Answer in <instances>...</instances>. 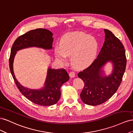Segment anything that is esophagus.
Listing matches in <instances>:
<instances>
[{
	"instance_id": "1",
	"label": "esophagus",
	"mask_w": 133,
	"mask_h": 133,
	"mask_svg": "<svg viewBox=\"0 0 133 133\" xmlns=\"http://www.w3.org/2000/svg\"><path fill=\"white\" fill-rule=\"evenodd\" d=\"M69 76H70V77H71V78L75 77V73L74 72L71 71L69 73Z\"/></svg>"
}]
</instances>
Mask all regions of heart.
Listing matches in <instances>:
<instances>
[{
  "instance_id": "b5f03b06",
  "label": "heart",
  "mask_w": 133,
  "mask_h": 133,
  "mask_svg": "<svg viewBox=\"0 0 133 133\" xmlns=\"http://www.w3.org/2000/svg\"><path fill=\"white\" fill-rule=\"evenodd\" d=\"M98 44L94 37L81 32H73L63 37L60 45L55 47L56 58L65 62L71 56V62L77 69H83L91 64L96 57Z\"/></svg>"
}]
</instances>
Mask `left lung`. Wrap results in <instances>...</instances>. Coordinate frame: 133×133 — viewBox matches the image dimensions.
<instances>
[{
	"mask_svg": "<svg viewBox=\"0 0 133 133\" xmlns=\"http://www.w3.org/2000/svg\"><path fill=\"white\" fill-rule=\"evenodd\" d=\"M105 42L97 58L78 77L84 82L80 97L85 104L96 106L109 100L118 89L125 70L127 58L122 43L109 30L104 29ZM113 64L112 72L105 75L102 70L108 62Z\"/></svg>",
	"mask_w": 133,
	"mask_h": 133,
	"instance_id": "1",
	"label": "left lung"
}]
</instances>
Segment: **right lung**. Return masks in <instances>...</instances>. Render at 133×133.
Returning a JSON list of instances; mask_svg holds the SVG:
<instances>
[{
  "label": "right lung",
  "instance_id": "obj_1",
  "mask_svg": "<svg viewBox=\"0 0 133 133\" xmlns=\"http://www.w3.org/2000/svg\"><path fill=\"white\" fill-rule=\"evenodd\" d=\"M52 36L51 31L42 28L25 33L14 41L9 58L10 72L19 90L29 100L41 106H51L58 102L61 97V86L69 79V74L64 69L48 67L44 87L38 90L31 89L25 88L17 80L13 71V62L17 52L22 49L35 47L51 50L54 41Z\"/></svg>",
  "mask_w": 133,
  "mask_h": 133
}]
</instances>
